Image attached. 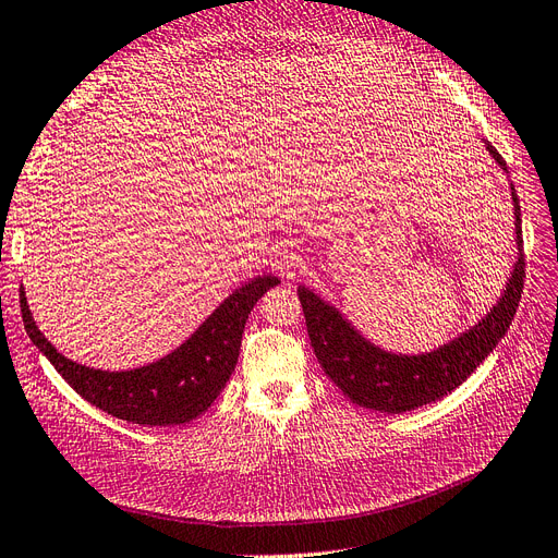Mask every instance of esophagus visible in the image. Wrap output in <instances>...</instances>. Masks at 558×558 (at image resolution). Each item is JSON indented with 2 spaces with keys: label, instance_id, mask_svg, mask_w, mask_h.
<instances>
[{
  "label": "esophagus",
  "instance_id": "esophagus-1",
  "mask_svg": "<svg viewBox=\"0 0 558 558\" xmlns=\"http://www.w3.org/2000/svg\"><path fill=\"white\" fill-rule=\"evenodd\" d=\"M302 267H305V260H302V256L295 248H279L275 253L272 269L279 277L295 279L302 272Z\"/></svg>",
  "mask_w": 558,
  "mask_h": 558
}]
</instances>
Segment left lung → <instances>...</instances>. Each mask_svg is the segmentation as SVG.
Returning <instances> with one entry per match:
<instances>
[{"label":"left lung","instance_id":"obj_1","mask_svg":"<svg viewBox=\"0 0 558 558\" xmlns=\"http://www.w3.org/2000/svg\"><path fill=\"white\" fill-rule=\"evenodd\" d=\"M488 154L498 165H505L498 150L486 144ZM512 202L517 216V246L519 260L514 265L508 289L502 291L498 305L488 312L475 328H470L453 342L424 356H396L369 344L351 328L349 320L335 307L314 295L305 286L298 289L302 314L307 320V332L316 359L324 373L342 388V393L367 410L402 414L440 400L461 386L477 365L496 349L500 337L508 332L519 307L523 279H526V256L521 238V209L512 185Z\"/></svg>","mask_w":558,"mask_h":558}]
</instances>
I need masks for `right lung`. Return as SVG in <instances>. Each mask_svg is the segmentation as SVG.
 <instances>
[{
	"label": "right lung",
	"instance_id": "right-lung-1",
	"mask_svg": "<svg viewBox=\"0 0 558 558\" xmlns=\"http://www.w3.org/2000/svg\"><path fill=\"white\" fill-rule=\"evenodd\" d=\"M277 283L272 275L244 283L170 356L128 373H105L64 359L32 320L25 291H21V312L29 340L81 398L132 424L179 426L199 416L223 391L240 359L246 318Z\"/></svg>",
	"mask_w": 558,
	"mask_h": 558
}]
</instances>
